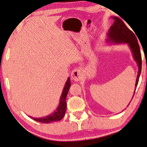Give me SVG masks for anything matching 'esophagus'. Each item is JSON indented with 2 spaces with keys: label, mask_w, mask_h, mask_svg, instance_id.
I'll use <instances>...</instances> for the list:
<instances>
[{
  "label": "esophagus",
  "mask_w": 147,
  "mask_h": 147,
  "mask_svg": "<svg viewBox=\"0 0 147 147\" xmlns=\"http://www.w3.org/2000/svg\"><path fill=\"white\" fill-rule=\"evenodd\" d=\"M71 79L75 81H79L80 79H81L82 77V72L81 70L80 69H78V68H76V69L73 70L71 72Z\"/></svg>",
  "instance_id": "1"
}]
</instances>
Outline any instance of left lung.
Instances as JSON below:
<instances>
[{
	"mask_svg": "<svg viewBox=\"0 0 147 147\" xmlns=\"http://www.w3.org/2000/svg\"><path fill=\"white\" fill-rule=\"evenodd\" d=\"M111 18L113 19L114 22L109 29L108 34H107L108 38L107 39V41L109 42H113L114 44H121V43L128 44L132 51L134 59L138 64V71L136 84H135V93L136 87L138 85V80H139L140 73H141L142 68V58L139 45L134 33L127 27L122 20L117 17H111Z\"/></svg>",
	"mask_w": 147,
	"mask_h": 147,
	"instance_id": "8db88e82",
	"label": "left lung"
}]
</instances>
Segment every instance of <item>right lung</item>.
I'll return each mask as SVG.
<instances>
[{
	"label": "right lung",
	"mask_w": 147,
	"mask_h": 147,
	"mask_svg": "<svg viewBox=\"0 0 147 147\" xmlns=\"http://www.w3.org/2000/svg\"><path fill=\"white\" fill-rule=\"evenodd\" d=\"M70 87V78L68 77L67 81L66 82L65 85L62 91V95L60 96V100L59 105L56 109V110L54 111V113H52V114L49 115V116L42 117V118H34V117L29 116V118H31L33 120L37 121V122H40L42 123H45V124H48V123L51 122H58L60 120H62L63 118V117L65 115L66 109V95Z\"/></svg>",
	"instance_id": "1"
}]
</instances>
